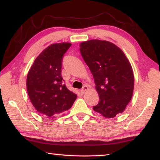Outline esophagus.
Returning <instances> with one entry per match:
<instances>
[{
  "mask_svg": "<svg viewBox=\"0 0 160 160\" xmlns=\"http://www.w3.org/2000/svg\"><path fill=\"white\" fill-rule=\"evenodd\" d=\"M88 87L87 86V85H84L83 87H82V88L81 89V92H82V94H84V93H85V92L86 91H88Z\"/></svg>",
  "mask_w": 160,
  "mask_h": 160,
  "instance_id": "34e87169",
  "label": "esophagus"
}]
</instances>
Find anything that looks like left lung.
I'll return each mask as SVG.
<instances>
[{"label":"left lung","mask_w":160,"mask_h":160,"mask_svg":"<svg viewBox=\"0 0 160 160\" xmlns=\"http://www.w3.org/2000/svg\"><path fill=\"white\" fill-rule=\"evenodd\" d=\"M80 51L92 74L99 102L94 111L105 118L122 113L133 92L134 75L131 63L121 48L99 39L82 42Z\"/></svg>","instance_id":"1"}]
</instances>
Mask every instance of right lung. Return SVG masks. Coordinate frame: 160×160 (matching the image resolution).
I'll use <instances>...</instances> for the list:
<instances>
[{"label": "right lung", "instance_id": "right-lung-1", "mask_svg": "<svg viewBox=\"0 0 160 160\" xmlns=\"http://www.w3.org/2000/svg\"><path fill=\"white\" fill-rule=\"evenodd\" d=\"M70 43L53 44L35 59L27 78V90L34 107L43 116H58L71 108L77 95L61 76L62 60Z\"/></svg>", "mask_w": 160, "mask_h": 160}]
</instances>
